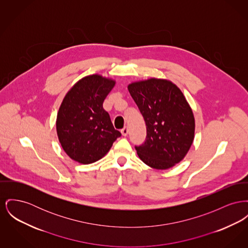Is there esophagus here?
<instances>
[{
    "label": "esophagus",
    "mask_w": 248,
    "mask_h": 248,
    "mask_svg": "<svg viewBox=\"0 0 248 248\" xmlns=\"http://www.w3.org/2000/svg\"><path fill=\"white\" fill-rule=\"evenodd\" d=\"M121 132H122V134H123V136H126L127 134H128V128H127V126H124L122 130H121Z\"/></svg>",
    "instance_id": "obj_1"
}]
</instances>
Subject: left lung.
I'll use <instances>...</instances> for the list:
<instances>
[{"instance_id": "left-lung-1", "label": "left lung", "mask_w": 248, "mask_h": 248, "mask_svg": "<svg viewBox=\"0 0 248 248\" xmlns=\"http://www.w3.org/2000/svg\"><path fill=\"white\" fill-rule=\"evenodd\" d=\"M146 124L145 141L135 146L151 168L167 170L183 160L192 145L195 119L181 90L170 80L150 78L128 85Z\"/></svg>"}]
</instances>
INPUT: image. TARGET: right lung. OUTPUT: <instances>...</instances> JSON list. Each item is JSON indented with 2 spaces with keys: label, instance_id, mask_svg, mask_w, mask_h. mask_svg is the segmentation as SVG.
I'll return each mask as SVG.
<instances>
[{
  "label": "right lung",
  "instance_id": "add662e5",
  "mask_svg": "<svg viewBox=\"0 0 248 248\" xmlns=\"http://www.w3.org/2000/svg\"><path fill=\"white\" fill-rule=\"evenodd\" d=\"M114 84L112 79L92 75L78 80L64 96L56 128L61 145L71 159L81 164L99 160L121 137L103 108Z\"/></svg>",
  "mask_w": 248,
  "mask_h": 248
}]
</instances>
